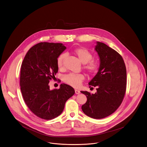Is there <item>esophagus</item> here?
Here are the masks:
<instances>
[{
    "instance_id": "34e87169",
    "label": "esophagus",
    "mask_w": 147,
    "mask_h": 147,
    "mask_svg": "<svg viewBox=\"0 0 147 147\" xmlns=\"http://www.w3.org/2000/svg\"><path fill=\"white\" fill-rule=\"evenodd\" d=\"M75 92H76V94H79L80 93V91L79 90H78L76 89V90H75Z\"/></svg>"
}]
</instances>
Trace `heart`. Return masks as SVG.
<instances>
[{
    "label": "heart",
    "instance_id": "obj_1",
    "mask_svg": "<svg viewBox=\"0 0 147 147\" xmlns=\"http://www.w3.org/2000/svg\"><path fill=\"white\" fill-rule=\"evenodd\" d=\"M73 53L79 61L84 64L83 68L90 74L96 73L99 68V63L97 61L91 59L93 57L92 53L88 50L82 47L74 49ZM67 57L65 53L61 54L57 59V64L59 69H63L65 65V60ZM84 76L82 74L69 73L64 76L63 81L71 86L78 88L80 86Z\"/></svg>",
    "mask_w": 147,
    "mask_h": 147
}]
</instances>
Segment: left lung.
<instances>
[{
    "label": "left lung",
    "mask_w": 147,
    "mask_h": 147,
    "mask_svg": "<svg viewBox=\"0 0 147 147\" xmlns=\"http://www.w3.org/2000/svg\"><path fill=\"white\" fill-rule=\"evenodd\" d=\"M95 50L100 57V68L88 84L97 87V92L81 91L87 97L82 109L88 117L99 119L111 115L121 104L126 88V68L122 56L105 44L97 41Z\"/></svg>",
    "instance_id": "obj_1"
}]
</instances>
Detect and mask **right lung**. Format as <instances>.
I'll use <instances>...</instances> for the list:
<instances>
[{
    "label": "right lung",
    "mask_w": 147,
    "mask_h": 147,
    "mask_svg": "<svg viewBox=\"0 0 147 147\" xmlns=\"http://www.w3.org/2000/svg\"><path fill=\"white\" fill-rule=\"evenodd\" d=\"M65 49L61 43L39 42L28 50L21 65L20 88L24 102L42 119L59 116L66 101L75 93L74 88L65 84L52 90L49 85L58 72L57 59Z\"/></svg>",
    "instance_id": "1"
}]
</instances>
